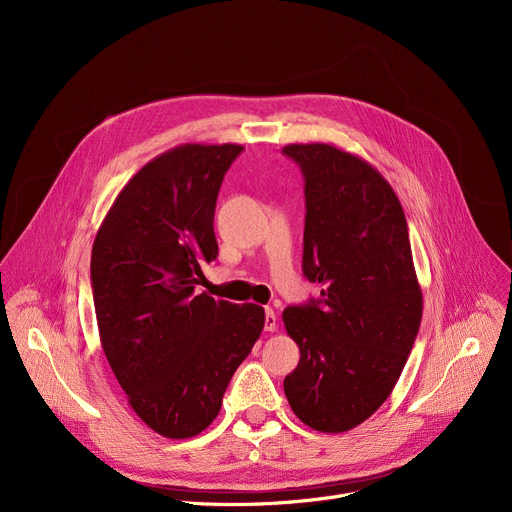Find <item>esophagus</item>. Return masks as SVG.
Here are the masks:
<instances>
[{
	"mask_svg": "<svg viewBox=\"0 0 512 512\" xmlns=\"http://www.w3.org/2000/svg\"><path fill=\"white\" fill-rule=\"evenodd\" d=\"M275 328H277V316H275V312L271 308H267L265 310V330L273 332Z\"/></svg>",
	"mask_w": 512,
	"mask_h": 512,
	"instance_id": "esophagus-1",
	"label": "esophagus"
}]
</instances>
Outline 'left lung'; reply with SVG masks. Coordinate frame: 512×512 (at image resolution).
Returning a JSON list of instances; mask_svg holds the SVG:
<instances>
[{
	"instance_id": "8db88e82",
	"label": "left lung",
	"mask_w": 512,
	"mask_h": 512,
	"mask_svg": "<svg viewBox=\"0 0 512 512\" xmlns=\"http://www.w3.org/2000/svg\"><path fill=\"white\" fill-rule=\"evenodd\" d=\"M306 182L302 269L320 298L283 312L300 346L283 381L300 421L342 433L391 395L421 324L423 296L405 212L391 184L362 158L330 143H291Z\"/></svg>"
}]
</instances>
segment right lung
<instances>
[{
	"mask_svg": "<svg viewBox=\"0 0 512 512\" xmlns=\"http://www.w3.org/2000/svg\"><path fill=\"white\" fill-rule=\"evenodd\" d=\"M237 143H184L145 164L99 227L91 283L101 346L137 417L186 440L221 411L239 364L261 336L257 304L196 294L218 255L216 196Z\"/></svg>",
	"mask_w": 512,
	"mask_h": 512,
	"instance_id": "1",
	"label": "right lung"
}]
</instances>
